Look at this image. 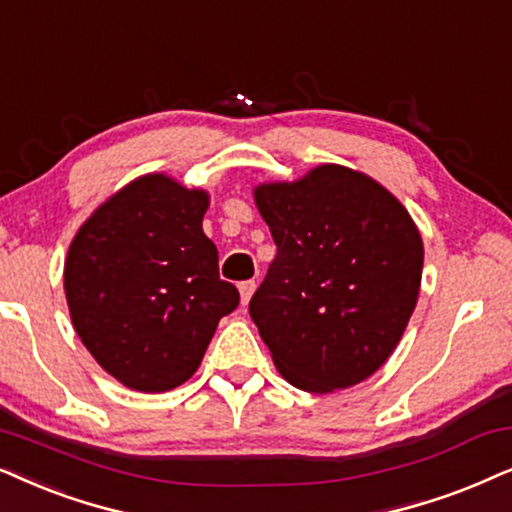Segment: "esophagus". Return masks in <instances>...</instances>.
Wrapping results in <instances>:
<instances>
[{"label":"esophagus","instance_id":"obj_1","mask_svg":"<svg viewBox=\"0 0 512 512\" xmlns=\"http://www.w3.org/2000/svg\"><path fill=\"white\" fill-rule=\"evenodd\" d=\"M256 291V282L254 280H247L240 284V298H242V305H247L251 301V296H254Z\"/></svg>","mask_w":512,"mask_h":512}]
</instances>
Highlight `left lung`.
I'll list each match as a JSON object with an SVG mask.
<instances>
[{"label":"left lung","mask_w":512,"mask_h":512,"mask_svg":"<svg viewBox=\"0 0 512 512\" xmlns=\"http://www.w3.org/2000/svg\"><path fill=\"white\" fill-rule=\"evenodd\" d=\"M254 199L277 244L249 303L272 362L305 393L357 386L393 355L416 308L423 240L414 218L381 183L341 164L256 185Z\"/></svg>","instance_id":"1"}]
</instances>
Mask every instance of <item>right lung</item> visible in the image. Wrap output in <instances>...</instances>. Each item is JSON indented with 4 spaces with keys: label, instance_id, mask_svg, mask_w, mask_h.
Wrapping results in <instances>:
<instances>
[{
    "label": "right lung",
    "instance_id": "1",
    "mask_svg": "<svg viewBox=\"0 0 512 512\" xmlns=\"http://www.w3.org/2000/svg\"><path fill=\"white\" fill-rule=\"evenodd\" d=\"M209 192L145 174L105 199L65 258L72 327L94 360L138 393L195 374L211 336L240 303L204 235Z\"/></svg>",
    "mask_w": 512,
    "mask_h": 512
}]
</instances>
